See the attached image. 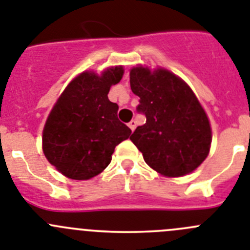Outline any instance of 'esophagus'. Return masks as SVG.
Listing matches in <instances>:
<instances>
[{
    "label": "esophagus",
    "instance_id": "esophagus-1",
    "mask_svg": "<svg viewBox=\"0 0 250 250\" xmlns=\"http://www.w3.org/2000/svg\"><path fill=\"white\" fill-rule=\"evenodd\" d=\"M129 127L130 129H131V131H134V130H135V127H136V121L135 120H131L129 123Z\"/></svg>",
    "mask_w": 250,
    "mask_h": 250
}]
</instances>
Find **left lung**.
Wrapping results in <instances>:
<instances>
[{"label": "left lung", "mask_w": 250, "mask_h": 250, "mask_svg": "<svg viewBox=\"0 0 250 250\" xmlns=\"http://www.w3.org/2000/svg\"><path fill=\"white\" fill-rule=\"evenodd\" d=\"M130 86L140 98L136 111L146 118L130 140L145 163L165 176L191 173L209 154L211 130L190 87L167 70L143 66L130 71Z\"/></svg>", "instance_id": "1"}]
</instances>
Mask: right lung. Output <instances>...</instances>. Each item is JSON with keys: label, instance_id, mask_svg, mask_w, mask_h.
Masks as SVG:
<instances>
[{"label": "right lung", "instance_id": "1", "mask_svg": "<svg viewBox=\"0 0 250 250\" xmlns=\"http://www.w3.org/2000/svg\"><path fill=\"white\" fill-rule=\"evenodd\" d=\"M123 74L121 66L107 68L101 76L83 72L51 110L43 127V154L67 178L87 180L100 174L115 146L131 134L118 119V104L107 98Z\"/></svg>", "mask_w": 250, "mask_h": 250}]
</instances>
